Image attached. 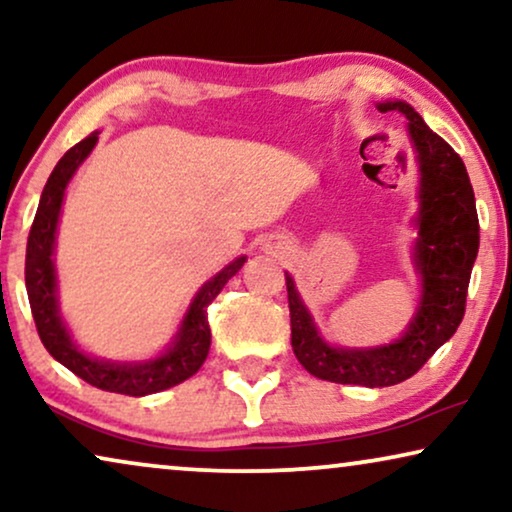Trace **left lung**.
<instances>
[{
  "label": "left lung",
  "mask_w": 512,
  "mask_h": 512,
  "mask_svg": "<svg viewBox=\"0 0 512 512\" xmlns=\"http://www.w3.org/2000/svg\"><path fill=\"white\" fill-rule=\"evenodd\" d=\"M380 111H401L417 149L419 188L417 270L422 303L408 333L394 345L375 349H335L317 335L312 317L286 275L291 310V345L307 373L319 380L361 387H391L408 380L457 331L466 312L468 282L480 247L475 195L459 153L422 121L410 104L387 102Z\"/></svg>",
  "instance_id": "8db88e82"
}]
</instances>
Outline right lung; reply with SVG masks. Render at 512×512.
<instances>
[{"label": "right lung", "mask_w": 512, "mask_h": 512, "mask_svg": "<svg viewBox=\"0 0 512 512\" xmlns=\"http://www.w3.org/2000/svg\"><path fill=\"white\" fill-rule=\"evenodd\" d=\"M97 142V132L74 144L65 156L58 160L55 170L48 177L44 193H41L37 214H34L30 237H27V254H25V286L27 298H30L34 326L48 354L62 366L79 375L93 387L102 391H114L125 396H146L156 391L170 389L174 384L188 380L200 370L209 354V331L207 307L219 296L223 286L237 270L244 265V256L237 258L223 268L212 282L202 286L195 296L191 310H188L181 331L174 340V345L167 349L158 359L146 363H104L93 361L81 352L69 338L67 328L62 326L58 303H55V272H53V242L55 228H58V216L62 207V195H65L67 181L72 179L81 160L93 151Z\"/></svg>", "instance_id": "obj_1"}]
</instances>
